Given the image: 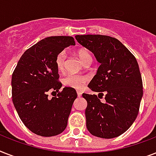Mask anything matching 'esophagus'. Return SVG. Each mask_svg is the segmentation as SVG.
<instances>
[{
    "mask_svg": "<svg viewBox=\"0 0 156 156\" xmlns=\"http://www.w3.org/2000/svg\"><path fill=\"white\" fill-rule=\"evenodd\" d=\"M77 95H78V97H81L82 96V92L81 91H77Z\"/></svg>",
    "mask_w": 156,
    "mask_h": 156,
    "instance_id": "34e87169",
    "label": "esophagus"
}]
</instances>
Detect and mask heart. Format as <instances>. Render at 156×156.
Here are the masks:
<instances>
[{
    "mask_svg": "<svg viewBox=\"0 0 156 156\" xmlns=\"http://www.w3.org/2000/svg\"><path fill=\"white\" fill-rule=\"evenodd\" d=\"M77 56L80 59L81 61L83 64L91 62L92 57L89 52V51L85 48H80L76 52ZM56 66L59 72H63L65 69V64H66V54L64 52H59L56 57ZM89 78L86 75H79V74H74V73H69L64 78L63 83L64 85L69 87L80 90L85 86V84L88 82Z\"/></svg>",
    "mask_w": 156,
    "mask_h": 156,
    "instance_id": "1",
    "label": "heart"
}]
</instances>
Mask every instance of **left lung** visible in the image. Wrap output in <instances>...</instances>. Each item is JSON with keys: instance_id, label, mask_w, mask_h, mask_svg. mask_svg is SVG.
Returning a JSON list of instances; mask_svg holds the SVG:
<instances>
[{"instance_id": "left-lung-1", "label": "left lung", "mask_w": 156, "mask_h": 156, "mask_svg": "<svg viewBox=\"0 0 156 156\" xmlns=\"http://www.w3.org/2000/svg\"><path fill=\"white\" fill-rule=\"evenodd\" d=\"M75 38L100 63L88 84V87L99 95L83 94L87 102V128L99 138L118 137L132 126L139 111L143 90L138 61L116 38L101 35ZM103 95L105 100L101 102Z\"/></svg>"}]
</instances>
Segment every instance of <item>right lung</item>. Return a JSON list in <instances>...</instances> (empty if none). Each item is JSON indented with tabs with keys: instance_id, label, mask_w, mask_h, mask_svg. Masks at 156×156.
I'll list each match as a JSON object with an SVG mask.
<instances>
[{
	"instance_id": "1",
	"label": "right lung",
	"mask_w": 156,
	"mask_h": 156,
	"mask_svg": "<svg viewBox=\"0 0 156 156\" xmlns=\"http://www.w3.org/2000/svg\"><path fill=\"white\" fill-rule=\"evenodd\" d=\"M71 36H50L28 48L12 74V100L18 116L31 132L52 137L66 129L77 92L58 81L56 57L65 48L74 45ZM49 91L57 92L51 100Z\"/></svg>"
}]
</instances>
